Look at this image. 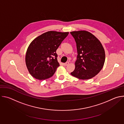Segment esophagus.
<instances>
[{
	"label": "esophagus",
	"instance_id": "1",
	"mask_svg": "<svg viewBox=\"0 0 124 124\" xmlns=\"http://www.w3.org/2000/svg\"><path fill=\"white\" fill-rule=\"evenodd\" d=\"M69 64V62H67L66 63H64V66H67V65H68Z\"/></svg>",
	"mask_w": 124,
	"mask_h": 124
}]
</instances>
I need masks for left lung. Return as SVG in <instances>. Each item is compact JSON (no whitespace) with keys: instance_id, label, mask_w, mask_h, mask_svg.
<instances>
[{"instance_id":"left-lung-1","label":"left lung","mask_w":124,"mask_h":124,"mask_svg":"<svg viewBox=\"0 0 124 124\" xmlns=\"http://www.w3.org/2000/svg\"><path fill=\"white\" fill-rule=\"evenodd\" d=\"M77 44V59L75 69L70 73L80 79H90L102 69L105 61V51L100 41L87 31L70 32Z\"/></svg>"}]
</instances>
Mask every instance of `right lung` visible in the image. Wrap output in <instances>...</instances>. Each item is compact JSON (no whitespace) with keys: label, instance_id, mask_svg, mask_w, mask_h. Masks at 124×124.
<instances>
[{"label":"right lung","instance_id":"right-lung-1","mask_svg":"<svg viewBox=\"0 0 124 124\" xmlns=\"http://www.w3.org/2000/svg\"><path fill=\"white\" fill-rule=\"evenodd\" d=\"M69 32H46L35 38L29 45L25 63L30 75L39 80L51 77L59 66L56 53Z\"/></svg>","mask_w":124,"mask_h":124}]
</instances>
